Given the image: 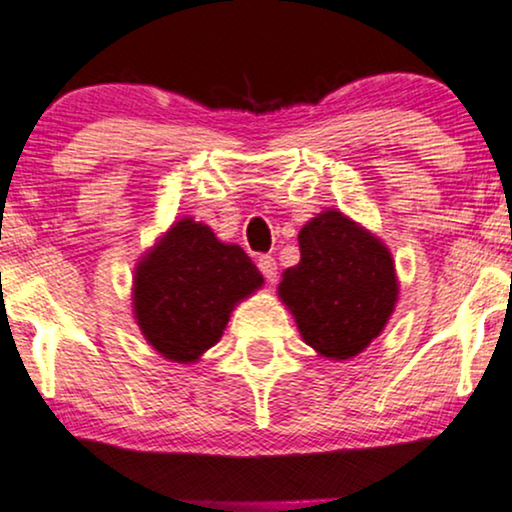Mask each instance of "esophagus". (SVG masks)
I'll list each match as a JSON object with an SVG mask.
<instances>
[{"instance_id": "esophagus-1", "label": "esophagus", "mask_w": 512, "mask_h": 512, "mask_svg": "<svg viewBox=\"0 0 512 512\" xmlns=\"http://www.w3.org/2000/svg\"><path fill=\"white\" fill-rule=\"evenodd\" d=\"M257 267H260L262 276L267 278L269 283H274V281H276V269H278L276 257H271V255H260V257H257Z\"/></svg>"}]
</instances>
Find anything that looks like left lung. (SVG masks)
Returning a JSON list of instances; mask_svg holds the SVG:
<instances>
[{
    "mask_svg": "<svg viewBox=\"0 0 512 512\" xmlns=\"http://www.w3.org/2000/svg\"><path fill=\"white\" fill-rule=\"evenodd\" d=\"M299 250L302 260L285 269L278 295L320 356H356L384 330L398 299L391 252L337 210L304 224Z\"/></svg>",
    "mask_w": 512,
    "mask_h": 512,
    "instance_id": "1",
    "label": "left lung"
}]
</instances>
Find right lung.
<instances>
[{
    "mask_svg": "<svg viewBox=\"0 0 512 512\" xmlns=\"http://www.w3.org/2000/svg\"><path fill=\"white\" fill-rule=\"evenodd\" d=\"M260 285L262 274L238 245L187 217L138 264L135 318L161 356L192 363L220 342L238 299Z\"/></svg>",
    "mask_w": 512,
    "mask_h": 512,
    "instance_id": "add662e5",
    "label": "right lung"
}]
</instances>
